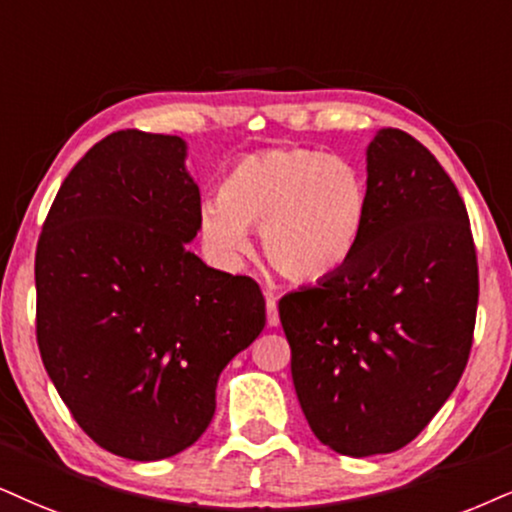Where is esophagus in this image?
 Listing matches in <instances>:
<instances>
[{"label": "esophagus", "instance_id": "obj_1", "mask_svg": "<svg viewBox=\"0 0 512 512\" xmlns=\"http://www.w3.org/2000/svg\"><path fill=\"white\" fill-rule=\"evenodd\" d=\"M266 313H268V325H270V327L280 325V313H277V301L273 299V294H268Z\"/></svg>", "mask_w": 512, "mask_h": 512}]
</instances>
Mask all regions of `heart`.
Segmentation results:
<instances>
[{"label": "heart", "mask_w": 512, "mask_h": 512, "mask_svg": "<svg viewBox=\"0 0 512 512\" xmlns=\"http://www.w3.org/2000/svg\"><path fill=\"white\" fill-rule=\"evenodd\" d=\"M368 223V185L351 161L313 149H266L232 163L220 199H206L199 232L208 254L239 266L261 230L268 266L289 282H323L356 254Z\"/></svg>", "instance_id": "1"}]
</instances>
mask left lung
<instances>
[{
  "label": "left lung",
  "instance_id": "obj_1",
  "mask_svg": "<svg viewBox=\"0 0 512 512\" xmlns=\"http://www.w3.org/2000/svg\"><path fill=\"white\" fill-rule=\"evenodd\" d=\"M365 161L356 254L277 306L308 425L353 458L403 449L437 415L468 365L479 296L468 211L430 149L382 128Z\"/></svg>",
  "mask_w": 512,
  "mask_h": 512
}]
</instances>
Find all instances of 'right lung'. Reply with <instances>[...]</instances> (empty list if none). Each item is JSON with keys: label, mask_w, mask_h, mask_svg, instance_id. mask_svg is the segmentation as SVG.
Listing matches in <instances>:
<instances>
[{"label": "right lung", "mask_w": 512, "mask_h": 512, "mask_svg": "<svg viewBox=\"0 0 512 512\" xmlns=\"http://www.w3.org/2000/svg\"><path fill=\"white\" fill-rule=\"evenodd\" d=\"M185 159L175 135L104 137L63 180L37 242L44 370L82 432L130 460L192 446L220 372L266 327L251 277L187 249L201 197Z\"/></svg>", "instance_id": "right-lung-1"}]
</instances>
